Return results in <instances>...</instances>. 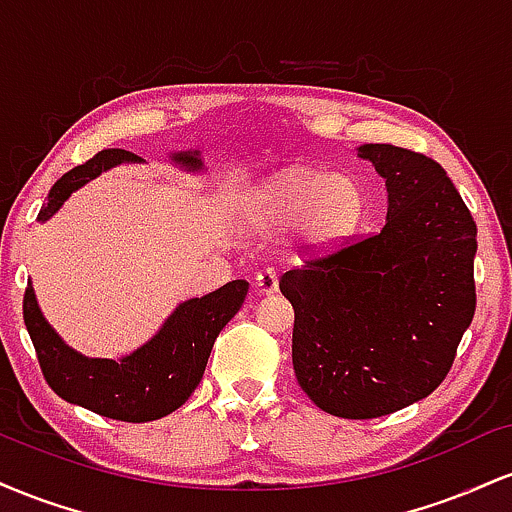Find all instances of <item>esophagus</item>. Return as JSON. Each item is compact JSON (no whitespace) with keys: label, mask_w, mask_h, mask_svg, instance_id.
Masks as SVG:
<instances>
[{"label":"esophagus","mask_w":512,"mask_h":512,"mask_svg":"<svg viewBox=\"0 0 512 512\" xmlns=\"http://www.w3.org/2000/svg\"><path fill=\"white\" fill-rule=\"evenodd\" d=\"M255 286H257V291H260V293H274L276 286H279V276H276L272 267L260 269V272H257V276H255Z\"/></svg>","instance_id":"obj_1"}]
</instances>
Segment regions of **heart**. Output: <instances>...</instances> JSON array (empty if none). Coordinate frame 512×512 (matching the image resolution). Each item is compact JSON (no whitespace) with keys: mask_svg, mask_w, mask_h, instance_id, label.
Wrapping results in <instances>:
<instances>
[{"mask_svg":"<svg viewBox=\"0 0 512 512\" xmlns=\"http://www.w3.org/2000/svg\"><path fill=\"white\" fill-rule=\"evenodd\" d=\"M363 207L361 185L349 175L289 168L257 185L245 197L243 214L257 231L296 226L305 243L330 245L356 231Z\"/></svg>","mask_w":512,"mask_h":512,"instance_id":"obj_1","label":"heart"}]
</instances>
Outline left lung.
Masks as SVG:
<instances>
[{
	"label": "left lung",
	"instance_id": "obj_1",
	"mask_svg": "<svg viewBox=\"0 0 512 512\" xmlns=\"http://www.w3.org/2000/svg\"><path fill=\"white\" fill-rule=\"evenodd\" d=\"M385 178L380 233L289 269L293 370L322 411L378 419L431 395L477 308V223L443 166L392 144H363Z\"/></svg>",
	"mask_w": 512,
	"mask_h": 512
}]
</instances>
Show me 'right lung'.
<instances>
[{"instance_id": "obj_1", "label": "right lung", "mask_w": 512, "mask_h": 512, "mask_svg": "<svg viewBox=\"0 0 512 512\" xmlns=\"http://www.w3.org/2000/svg\"><path fill=\"white\" fill-rule=\"evenodd\" d=\"M129 161L142 158L125 149H105L64 173L52 185L38 221H48L74 190L98 178L103 170ZM170 161L187 170H202L199 151H180L170 156ZM245 296L248 281L236 279L207 296L180 303L149 342L120 361L81 356L64 344L40 313L31 284L23 296V322L31 334L40 370L57 395L108 419L144 424L182 407L195 392L207 368L211 346L238 313Z\"/></svg>"}]
</instances>
